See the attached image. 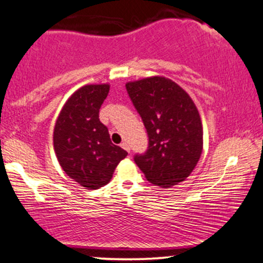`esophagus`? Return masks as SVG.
<instances>
[{
    "label": "esophagus",
    "instance_id": "obj_1",
    "mask_svg": "<svg viewBox=\"0 0 263 263\" xmlns=\"http://www.w3.org/2000/svg\"><path fill=\"white\" fill-rule=\"evenodd\" d=\"M121 148H123V149H125L126 152H128V153H129V145H128L127 143H126V142H122V143H121Z\"/></svg>",
    "mask_w": 263,
    "mask_h": 263
}]
</instances>
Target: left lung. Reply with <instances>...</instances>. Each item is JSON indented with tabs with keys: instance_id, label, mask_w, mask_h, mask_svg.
Returning a JSON list of instances; mask_svg holds the SVG:
<instances>
[{
	"instance_id": "left-lung-1",
	"label": "left lung",
	"mask_w": 263,
	"mask_h": 263,
	"mask_svg": "<svg viewBox=\"0 0 263 263\" xmlns=\"http://www.w3.org/2000/svg\"><path fill=\"white\" fill-rule=\"evenodd\" d=\"M126 89L149 138L147 152L135 156L136 164L156 186L172 187L183 181L203 148V128L194 100L162 76L127 82Z\"/></svg>"
}]
</instances>
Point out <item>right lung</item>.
Listing matches in <instances>:
<instances>
[{"instance_id":"obj_1","label":"right lung","mask_w":263,"mask_h":263,"mask_svg":"<svg viewBox=\"0 0 263 263\" xmlns=\"http://www.w3.org/2000/svg\"><path fill=\"white\" fill-rule=\"evenodd\" d=\"M110 84H87L62 106L53 128V149L62 170L88 190L106 185L127 152L110 140L99 120Z\"/></svg>"}]
</instances>
